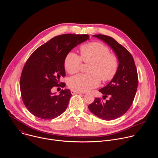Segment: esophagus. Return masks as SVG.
I'll use <instances>...</instances> for the list:
<instances>
[{
  "label": "esophagus",
  "instance_id": "34e87169",
  "mask_svg": "<svg viewBox=\"0 0 158 158\" xmlns=\"http://www.w3.org/2000/svg\"><path fill=\"white\" fill-rule=\"evenodd\" d=\"M71 94H81V93H82L81 92L75 91V90H71Z\"/></svg>",
  "mask_w": 158,
  "mask_h": 158
}]
</instances>
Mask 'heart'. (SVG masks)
Masks as SVG:
<instances>
[{"instance_id":"heart-1","label":"heart","mask_w":158,"mask_h":158,"mask_svg":"<svg viewBox=\"0 0 158 158\" xmlns=\"http://www.w3.org/2000/svg\"><path fill=\"white\" fill-rule=\"evenodd\" d=\"M81 57L70 52L65 57L64 65L70 74L79 72L82 60L90 63L87 72L89 74H79L71 77L68 82L69 87L79 92H87L99 86L101 79L104 82L112 80L116 76L118 67V56L109 53V48L99 42L85 44L80 47Z\"/></svg>"}]
</instances>
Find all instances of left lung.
Listing matches in <instances>:
<instances>
[{"label":"left lung","instance_id":"1","mask_svg":"<svg viewBox=\"0 0 158 158\" xmlns=\"http://www.w3.org/2000/svg\"><path fill=\"white\" fill-rule=\"evenodd\" d=\"M93 36L107 44L114 51L119 60V67L114 77L99 90L104 94L103 99L108 96L109 99L103 102L101 99L96 98L88 108L104 120L116 119L124 114L133 102L138 85L136 67L131 53L114 39L102 34Z\"/></svg>","mask_w":158,"mask_h":158}]
</instances>
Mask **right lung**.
Here are the masks:
<instances>
[{"label": "right lung", "instance_id": "add662e5", "mask_svg": "<svg viewBox=\"0 0 158 158\" xmlns=\"http://www.w3.org/2000/svg\"><path fill=\"white\" fill-rule=\"evenodd\" d=\"M87 34H62L38 48L29 57L22 70L20 89L28 110L42 119H54L65 110L72 96L69 89L59 95L52 93L54 86L64 87L60 79L65 76L64 62L74 48L87 39ZM62 84V85L61 84Z\"/></svg>", "mask_w": 158, "mask_h": 158}]
</instances>
